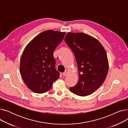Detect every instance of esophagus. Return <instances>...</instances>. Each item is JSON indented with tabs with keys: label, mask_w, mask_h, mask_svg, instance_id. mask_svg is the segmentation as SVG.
Returning <instances> with one entry per match:
<instances>
[{
	"label": "esophagus",
	"mask_w": 128,
	"mask_h": 128,
	"mask_svg": "<svg viewBox=\"0 0 128 128\" xmlns=\"http://www.w3.org/2000/svg\"><path fill=\"white\" fill-rule=\"evenodd\" d=\"M63 76H66L67 75H68V72H63Z\"/></svg>",
	"instance_id": "esophagus-1"
}]
</instances>
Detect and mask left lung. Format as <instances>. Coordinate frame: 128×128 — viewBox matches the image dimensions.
Here are the masks:
<instances>
[{"label": "left lung", "mask_w": 128, "mask_h": 128, "mask_svg": "<svg viewBox=\"0 0 128 128\" xmlns=\"http://www.w3.org/2000/svg\"><path fill=\"white\" fill-rule=\"evenodd\" d=\"M65 41L74 54L79 72L77 84L70 88L75 94H91L104 82L108 71L106 52L99 41L84 32H68Z\"/></svg>", "instance_id": "obj_1"}]
</instances>
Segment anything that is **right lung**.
<instances>
[{"instance_id":"right-lung-1","label":"right lung","mask_w":128,"mask_h":128,"mask_svg":"<svg viewBox=\"0 0 128 128\" xmlns=\"http://www.w3.org/2000/svg\"><path fill=\"white\" fill-rule=\"evenodd\" d=\"M65 35V32L44 31L25 48L20 70L25 84L32 91L43 93L49 91L53 82L60 77L53 54Z\"/></svg>"}]
</instances>
